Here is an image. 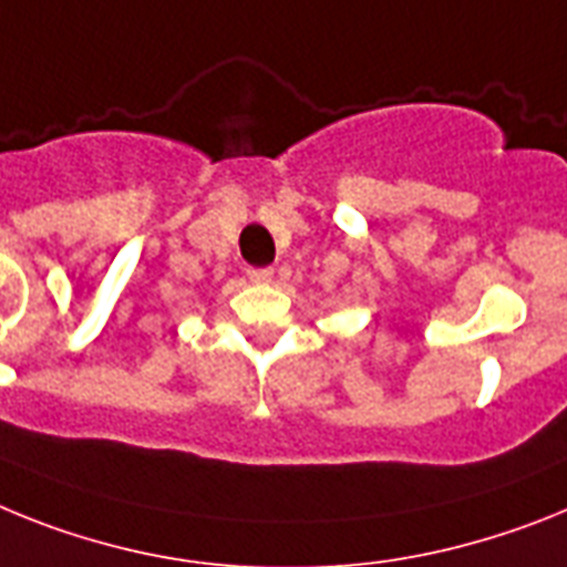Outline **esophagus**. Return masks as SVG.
Returning a JSON list of instances; mask_svg holds the SVG:
<instances>
[{
  "instance_id": "34e87169",
  "label": "esophagus",
  "mask_w": 567,
  "mask_h": 567,
  "mask_svg": "<svg viewBox=\"0 0 567 567\" xmlns=\"http://www.w3.org/2000/svg\"><path fill=\"white\" fill-rule=\"evenodd\" d=\"M247 279H250V282L265 285V282H270V279H274V270H270V268H247Z\"/></svg>"
}]
</instances>
